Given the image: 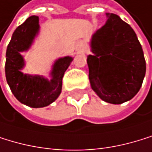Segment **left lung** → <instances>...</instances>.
<instances>
[{"mask_svg":"<svg viewBox=\"0 0 152 152\" xmlns=\"http://www.w3.org/2000/svg\"><path fill=\"white\" fill-rule=\"evenodd\" d=\"M106 23L95 32L89 55L92 88L104 102L119 104L140 91L146 73L143 50L131 26L115 13H106Z\"/></svg>","mask_w":152,"mask_h":152,"instance_id":"obj_1","label":"left lung"}]
</instances>
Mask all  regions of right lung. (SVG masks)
<instances>
[{"mask_svg": "<svg viewBox=\"0 0 152 152\" xmlns=\"http://www.w3.org/2000/svg\"><path fill=\"white\" fill-rule=\"evenodd\" d=\"M38 28V17L33 15L15 29L7 47L5 62L6 80L12 93L19 102L34 108L47 106L58 97L64 72L72 61L70 57L58 59L53 66L50 82L43 77L21 72L25 63L20 52L29 48Z\"/></svg>", "mask_w": 152, "mask_h": 152, "instance_id": "1", "label": "right lung"}]
</instances>
